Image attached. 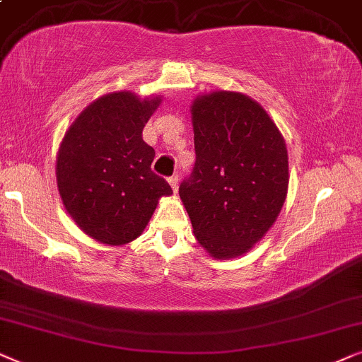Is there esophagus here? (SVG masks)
Returning <instances> with one entry per match:
<instances>
[{"instance_id": "1", "label": "esophagus", "mask_w": 362, "mask_h": 362, "mask_svg": "<svg viewBox=\"0 0 362 362\" xmlns=\"http://www.w3.org/2000/svg\"><path fill=\"white\" fill-rule=\"evenodd\" d=\"M178 180H180V178H178V175H172L170 178H168V184H170L173 192L178 190Z\"/></svg>"}]
</instances>
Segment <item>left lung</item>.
<instances>
[{"instance_id":"obj_1","label":"left lung","mask_w":362,"mask_h":362,"mask_svg":"<svg viewBox=\"0 0 362 362\" xmlns=\"http://www.w3.org/2000/svg\"><path fill=\"white\" fill-rule=\"evenodd\" d=\"M195 165L178 194L195 238L214 258H235L263 238L288 192V152L262 105L230 90L192 104Z\"/></svg>"}]
</instances>
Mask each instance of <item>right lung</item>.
Masks as SVG:
<instances>
[{"instance_id":"right-lung-1","label":"right lung","mask_w":362,"mask_h":362,"mask_svg":"<svg viewBox=\"0 0 362 362\" xmlns=\"http://www.w3.org/2000/svg\"><path fill=\"white\" fill-rule=\"evenodd\" d=\"M162 103L136 94H105L79 114L62 139L56 160L57 189L67 214L86 235L125 245L146 228L165 178L152 172L156 151L142 141L144 125Z\"/></svg>"}]
</instances>
